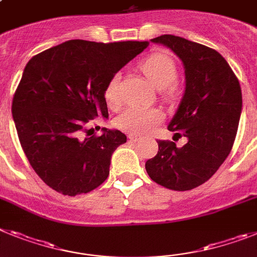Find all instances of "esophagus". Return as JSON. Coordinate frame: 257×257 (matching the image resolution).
<instances>
[{
	"instance_id": "34e87169",
	"label": "esophagus",
	"mask_w": 257,
	"mask_h": 257,
	"mask_svg": "<svg viewBox=\"0 0 257 257\" xmlns=\"http://www.w3.org/2000/svg\"><path fill=\"white\" fill-rule=\"evenodd\" d=\"M127 137H128V139H130L131 142H138V140L140 139V137H138L137 134H128Z\"/></svg>"
}]
</instances>
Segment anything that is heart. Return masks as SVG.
Listing matches in <instances>:
<instances>
[{
    "mask_svg": "<svg viewBox=\"0 0 257 257\" xmlns=\"http://www.w3.org/2000/svg\"><path fill=\"white\" fill-rule=\"evenodd\" d=\"M140 70L148 80L157 89H161L166 98H172L175 95V84L178 76L177 63L172 57L165 53H153L148 56L140 65ZM119 74H115L109 80L105 88V101L111 109L120 106L122 98L119 92ZM165 115L157 107L144 109V107H128L119 114L115 119V126L122 131L130 134H146L155 128L164 120Z\"/></svg>",
    "mask_w": 257,
    "mask_h": 257,
    "instance_id": "1",
    "label": "heart"
}]
</instances>
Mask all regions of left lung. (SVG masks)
Returning <instances> with one entry per match:
<instances>
[{"label":"left lung","instance_id":"1","mask_svg":"<svg viewBox=\"0 0 257 257\" xmlns=\"http://www.w3.org/2000/svg\"><path fill=\"white\" fill-rule=\"evenodd\" d=\"M151 41L170 48L185 65V95L168 128L174 138L186 137L188 142L178 148L174 142L157 140L159 152L146 162V170L153 182L169 190L188 191L207 182L233 148L242 89L217 50L174 35Z\"/></svg>","mask_w":257,"mask_h":257}]
</instances>
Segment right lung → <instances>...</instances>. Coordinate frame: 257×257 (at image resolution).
<instances>
[{"mask_svg": "<svg viewBox=\"0 0 257 257\" xmlns=\"http://www.w3.org/2000/svg\"><path fill=\"white\" fill-rule=\"evenodd\" d=\"M148 45L69 40L28 61L12 113L24 155L54 191L87 194L107 178L111 155L127 138L107 128L91 135L87 124L107 118L106 84Z\"/></svg>", "mask_w": 257, "mask_h": 257, "instance_id": "1", "label": "right lung"}]
</instances>
